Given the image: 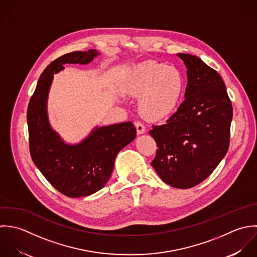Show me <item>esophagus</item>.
Here are the masks:
<instances>
[{
  "instance_id": "esophagus-1",
  "label": "esophagus",
  "mask_w": 257,
  "mask_h": 257,
  "mask_svg": "<svg viewBox=\"0 0 257 257\" xmlns=\"http://www.w3.org/2000/svg\"><path fill=\"white\" fill-rule=\"evenodd\" d=\"M135 126H136V130H137V133H138V134H143V133H145L146 128H145V125H144L142 122H140V121L135 122Z\"/></svg>"
}]
</instances>
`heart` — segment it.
Wrapping results in <instances>:
<instances>
[{"mask_svg":"<svg viewBox=\"0 0 257 257\" xmlns=\"http://www.w3.org/2000/svg\"><path fill=\"white\" fill-rule=\"evenodd\" d=\"M126 90L140 97L139 108L144 117L159 120L176 109L184 90V78L179 69L155 61L137 65L126 83Z\"/></svg>","mask_w":257,"mask_h":257,"instance_id":"heart-1","label":"heart"}]
</instances>
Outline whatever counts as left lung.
<instances>
[{
    "instance_id": "obj_1",
    "label": "left lung",
    "mask_w": 257,
    "mask_h": 257,
    "mask_svg": "<svg viewBox=\"0 0 257 257\" xmlns=\"http://www.w3.org/2000/svg\"><path fill=\"white\" fill-rule=\"evenodd\" d=\"M187 67L186 99L163 125L149 131L157 144L151 165L178 189L205 180L229 147L232 105L220 75L196 55L178 53Z\"/></svg>"
}]
</instances>
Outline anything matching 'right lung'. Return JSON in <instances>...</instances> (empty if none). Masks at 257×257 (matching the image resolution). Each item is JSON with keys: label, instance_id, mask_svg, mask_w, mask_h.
Segmentation results:
<instances>
[{"label": "right lung", "instance_id": "add662e5", "mask_svg": "<svg viewBox=\"0 0 257 257\" xmlns=\"http://www.w3.org/2000/svg\"><path fill=\"white\" fill-rule=\"evenodd\" d=\"M98 52H73L54 59L42 73L27 112L30 153L35 165L54 189L69 198H80L102 189L109 180L115 157L136 137L130 121L96 128L78 145L64 144L47 116V98L52 74L64 63L90 62Z\"/></svg>", "mask_w": 257, "mask_h": 257}]
</instances>
